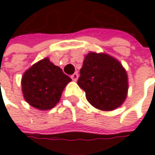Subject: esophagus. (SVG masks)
Returning a JSON list of instances; mask_svg holds the SVG:
<instances>
[{
    "label": "esophagus",
    "mask_w": 155,
    "mask_h": 155,
    "mask_svg": "<svg viewBox=\"0 0 155 155\" xmlns=\"http://www.w3.org/2000/svg\"><path fill=\"white\" fill-rule=\"evenodd\" d=\"M78 77H79V75H78L77 73H74L73 75H71V78L73 79V81H76L78 80Z\"/></svg>",
    "instance_id": "34e87169"
}]
</instances>
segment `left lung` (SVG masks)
Instances as JSON below:
<instances>
[{"mask_svg": "<svg viewBox=\"0 0 155 155\" xmlns=\"http://www.w3.org/2000/svg\"><path fill=\"white\" fill-rule=\"evenodd\" d=\"M78 85L85 91L87 101L103 111L120 107L127 99L128 78L126 69L106 53L90 52L84 57Z\"/></svg>", "mask_w": 155, "mask_h": 155, "instance_id": "obj_1", "label": "left lung"}]
</instances>
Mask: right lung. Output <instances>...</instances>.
<instances>
[{
  "label": "right lung",
  "mask_w": 155,
  "mask_h": 155,
  "mask_svg": "<svg viewBox=\"0 0 155 155\" xmlns=\"http://www.w3.org/2000/svg\"><path fill=\"white\" fill-rule=\"evenodd\" d=\"M72 79L46 57L30 66L22 75L21 90L25 101L39 110L53 108Z\"/></svg>",
  "instance_id": "right-lung-1"
}]
</instances>
